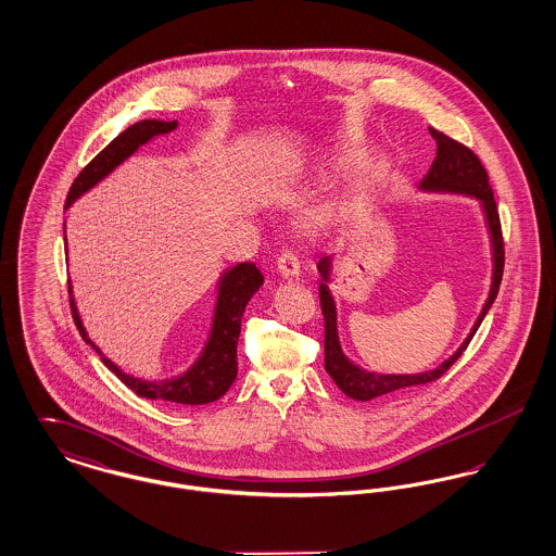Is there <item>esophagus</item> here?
Listing matches in <instances>:
<instances>
[{
    "label": "esophagus",
    "mask_w": 556,
    "mask_h": 556,
    "mask_svg": "<svg viewBox=\"0 0 556 556\" xmlns=\"http://www.w3.org/2000/svg\"><path fill=\"white\" fill-rule=\"evenodd\" d=\"M277 268H279V273H281L286 279H293V277L300 275V261H298V256H295L293 252L286 250V252L279 254V258H277Z\"/></svg>",
    "instance_id": "1"
}]
</instances>
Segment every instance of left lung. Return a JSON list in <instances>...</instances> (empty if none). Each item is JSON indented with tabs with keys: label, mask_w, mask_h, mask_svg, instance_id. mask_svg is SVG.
<instances>
[{
	"label": "left lung",
	"mask_w": 556,
	"mask_h": 556,
	"mask_svg": "<svg viewBox=\"0 0 556 556\" xmlns=\"http://www.w3.org/2000/svg\"><path fill=\"white\" fill-rule=\"evenodd\" d=\"M429 132L438 143V152H435V160H433L429 173L425 175L419 187L425 191L465 193V195H473L481 202V208H483L485 220H488V231H490V238H492V261H494L490 295L483 304L481 315L477 317L471 333L467 336V340L438 369L417 372V375L369 372V370H363L361 367H356L354 363H350L345 358L344 352H342L340 338H338L336 304H333L331 293L327 290L333 263H331V256H320L317 268L320 273V286H318L320 311H323V317H325V370L331 375V379L336 381V386L344 392L345 396L354 397V400L367 402L372 397L394 394L397 390H408L413 386H424V383L440 379L460 358V354L467 350V345L473 340L481 320L492 308V304L498 295V290H501L504 270L503 229H501L498 208H496V202H494V191H492L490 181H488V173H485L481 160L473 154V150H469L467 146L458 143L456 139H452L442 131L429 129Z\"/></svg>",
	"instance_id": "left-lung-1"
}]
</instances>
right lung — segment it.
Segmentation results:
<instances>
[{
    "mask_svg": "<svg viewBox=\"0 0 556 556\" xmlns=\"http://www.w3.org/2000/svg\"><path fill=\"white\" fill-rule=\"evenodd\" d=\"M173 129H177V121L166 123V121L154 118V121H139L129 129L121 132L118 137H114L106 148L80 170L79 177L75 179V184L68 191L66 208L85 191L98 186L118 164H123L152 137L170 132ZM263 283H265V277L252 263H239L238 266L229 268L218 281V298H216V308H214L211 338H208V344L204 348L202 356L184 375L173 377V379H162V381L137 379L132 375L123 372L110 358H106L102 354V350L89 340V336L80 323L79 311L75 306L71 286H68V293H71V311H73V318L79 329L80 338L100 354L102 363L129 390H132L137 396L150 397V400H166V402H175V404L198 406V404H208V402L225 396L227 390L231 388V383L236 381L241 317H243L245 304L250 302V298L258 291Z\"/></svg>",
    "mask_w": 556,
    "mask_h": 556,
    "instance_id": "obj_1",
    "label": "right lung"
}]
</instances>
